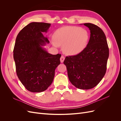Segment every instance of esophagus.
Returning <instances> with one entry per match:
<instances>
[{
	"mask_svg": "<svg viewBox=\"0 0 121 121\" xmlns=\"http://www.w3.org/2000/svg\"><path fill=\"white\" fill-rule=\"evenodd\" d=\"M65 57H64V56H62L60 57V63H63L64 60H65Z\"/></svg>",
	"mask_w": 121,
	"mask_h": 121,
	"instance_id": "34e87169",
	"label": "esophagus"
}]
</instances>
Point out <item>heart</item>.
I'll list each match as a JSON object with an SVG mask.
<instances>
[{
	"mask_svg": "<svg viewBox=\"0 0 121 121\" xmlns=\"http://www.w3.org/2000/svg\"><path fill=\"white\" fill-rule=\"evenodd\" d=\"M54 47L62 46L66 54L74 56L85 48L89 39L88 32L85 29L76 26H65L56 30L53 35Z\"/></svg>",
	"mask_w": 121,
	"mask_h": 121,
	"instance_id": "obj_1",
	"label": "heart"
}]
</instances>
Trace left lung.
Instances as JSON below:
<instances>
[{"label": "left lung", "mask_w": 121, "mask_h": 121, "mask_svg": "<svg viewBox=\"0 0 121 121\" xmlns=\"http://www.w3.org/2000/svg\"><path fill=\"white\" fill-rule=\"evenodd\" d=\"M83 24L90 31L88 43L78 54L66 56L64 64L73 85L77 88L87 90L96 86L104 77L109 49L105 35L99 27L91 23Z\"/></svg>", "instance_id": "1"}]
</instances>
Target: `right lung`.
I'll return each instance as SVG.
<instances>
[{"label": "right lung", "mask_w": 121, "mask_h": 121, "mask_svg": "<svg viewBox=\"0 0 121 121\" xmlns=\"http://www.w3.org/2000/svg\"><path fill=\"white\" fill-rule=\"evenodd\" d=\"M51 24L32 22L18 34L13 49L16 72L25 87L32 92H41L52 84L61 54L53 55L43 47L49 43L43 33Z\"/></svg>", "instance_id": "right-lung-1"}]
</instances>
